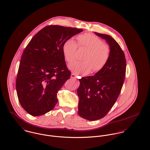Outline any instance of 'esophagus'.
<instances>
[{"instance_id":"obj_1","label":"esophagus","mask_w":150,"mask_h":150,"mask_svg":"<svg viewBox=\"0 0 150 150\" xmlns=\"http://www.w3.org/2000/svg\"><path fill=\"white\" fill-rule=\"evenodd\" d=\"M76 76H77V75L75 74H71V78L72 79H76Z\"/></svg>"}]
</instances>
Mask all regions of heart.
Masks as SVG:
<instances>
[{
    "label": "heart",
    "instance_id": "1",
    "mask_svg": "<svg viewBox=\"0 0 150 150\" xmlns=\"http://www.w3.org/2000/svg\"><path fill=\"white\" fill-rule=\"evenodd\" d=\"M76 42L70 38L66 40L62 47V51L65 59L69 63L74 62L76 58L78 46L79 48L87 50L83 57L84 60L75 62L69 65V69L76 74L86 75L92 69L99 71L103 69L108 62L111 50L108 45L94 35L85 33L79 35Z\"/></svg>",
    "mask_w": 150,
    "mask_h": 150
}]
</instances>
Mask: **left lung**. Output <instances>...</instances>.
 <instances>
[{"label":"left lung","instance_id":"obj_1","mask_svg":"<svg viewBox=\"0 0 150 150\" xmlns=\"http://www.w3.org/2000/svg\"><path fill=\"white\" fill-rule=\"evenodd\" d=\"M95 34L106 40L111 55L103 69L95 75L79 79L78 114L92 121L103 118L113 107L121 91L126 70L125 55L119 45L108 35Z\"/></svg>","mask_w":150,"mask_h":150}]
</instances>
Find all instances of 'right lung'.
<instances>
[{"mask_svg": "<svg viewBox=\"0 0 150 150\" xmlns=\"http://www.w3.org/2000/svg\"><path fill=\"white\" fill-rule=\"evenodd\" d=\"M82 29L57 25L44 27L31 39L22 55L16 80L19 103L33 116L52 110L57 93L69 79L62 47Z\"/></svg>", "mask_w": 150, "mask_h": 150, "instance_id": "1", "label": "right lung"}]
</instances>
